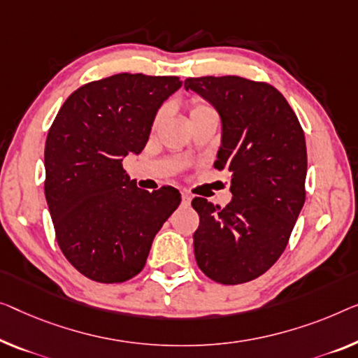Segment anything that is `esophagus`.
<instances>
[{"label":"esophagus","mask_w":358,"mask_h":358,"mask_svg":"<svg viewBox=\"0 0 358 358\" xmlns=\"http://www.w3.org/2000/svg\"><path fill=\"white\" fill-rule=\"evenodd\" d=\"M181 201H183V204L188 206L191 202V194L188 193V191H181Z\"/></svg>","instance_id":"34e87169"}]
</instances>
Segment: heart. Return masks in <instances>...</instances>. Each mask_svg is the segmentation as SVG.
I'll list each match as a JSON object with an SVG mask.
<instances>
[{
	"label": "heart",
	"instance_id": "obj_1",
	"mask_svg": "<svg viewBox=\"0 0 358 358\" xmlns=\"http://www.w3.org/2000/svg\"><path fill=\"white\" fill-rule=\"evenodd\" d=\"M206 109H212V108H210V106L204 104V103H199V101H196V103H193V106H191L189 115H191V114H196V112L206 110ZM161 120H162V112H159V114L156 115V119H154V125H157Z\"/></svg>",
	"mask_w": 358,
	"mask_h": 358
}]
</instances>
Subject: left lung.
<instances>
[{
  "label": "left lung",
  "instance_id": "obj_1",
  "mask_svg": "<svg viewBox=\"0 0 358 358\" xmlns=\"http://www.w3.org/2000/svg\"><path fill=\"white\" fill-rule=\"evenodd\" d=\"M222 117L217 170L231 172L225 207L194 197V255L220 285H241L280 259L306 202L307 148L297 115L278 90L236 76L186 78Z\"/></svg>",
  "mask_w": 358,
  "mask_h": 358
}]
</instances>
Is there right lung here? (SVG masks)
<instances>
[{
    "mask_svg": "<svg viewBox=\"0 0 358 358\" xmlns=\"http://www.w3.org/2000/svg\"><path fill=\"white\" fill-rule=\"evenodd\" d=\"M178 77L115 73L76 90L45 145V196L57 244L87 278L124 282L146 264L156 233L180 206L172 186L143 191L122 161L145 149Z\"/></svg>",
    "mask_w": 358,
    "mask_h": 358,
    "instance_id": "add662e5",
    "label": "right lung"
}]
</instances>
